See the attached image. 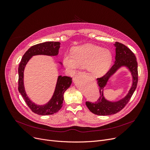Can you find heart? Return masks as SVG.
<instances>
[{
  "mask_svg": "<svg viewBox=\"0 0 150 150\" xmlns=\"http://www.w3.org/2000/svg\"><path fill=\"white\" fill-rule=\"evenodd\" d=\"M112 56L107 49L91 44L76 48L73 54H66L63 62L67 69L76 71L79 67H87L93 76L104 74L111 65Z\"/></svg>",
  "mask_w": 150,
  "mask_h": 150,
  "instance_id": "b5f03b06",
  "label": "heart"
}]
</instances>
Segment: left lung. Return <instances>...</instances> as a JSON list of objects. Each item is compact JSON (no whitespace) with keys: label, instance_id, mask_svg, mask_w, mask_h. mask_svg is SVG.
<instances>
[{"label":"left lung","instance_id":"8db88e82","mask_svg":"<svg viewBox=\"0 0 150 150\" xmlns=\"http://www.w3.org/2000/svg\"><path fill=\"white\" fill-rule=\"evenodd\" d=\"M115 46L116 47V57L114 64L103 76L97 78V83L99 86L100 96L94 103L91 101L86 102V105L87 106L89 111L94 114L99 116L114 115L122 110L129 102L137 87L138 81V62L134 53L125 45L120 42H116ZM122 66L128 67L131 72L133 77L132 86L128 94L121 100L116 102L108 101L103 97V89L110 76Z\"/></svg>","mask_w":150,"mask_h":150}]
</instances>
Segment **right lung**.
I'll return each mask as SVG.
<instances>
[{
    "instance_id": "add662e5",
    "label": "right lung",
    "mask_w": 150,
    "mask_h": 150,
    "mask_svg": "<svg viewBox=\"0 0 150 150\" xmlns=\"http://www.w3.org/2000/svg\"><path fill=\"white\" fill-rule=\"evenodd\" d=\"M59 42H46L35 44L30 47L22 56V59L18 68L19 80H18V89L23 97L31 111L39 115H50L61 110L64 101V93L70 87L72 83V78L68 76L58 77L55 91L52 98L47 104L44 105H37L32 102L28 97L24 86V71L27 63L33 56L47 55L57 56L60 48Z\"/></svg>"
}]
</instances>
